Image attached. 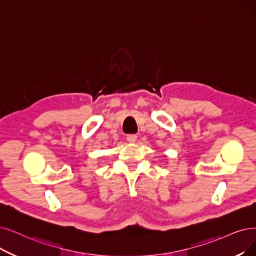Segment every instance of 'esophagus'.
I'll return each instance as SVG.
<instances>
[{
    "label": "esophagus",
    "instance_id": "esophagus-1",
    "mask_svg": "<svg viewBox=\"0 0 256 256\" xmlns=\"http://www.w3.org/2000/svg\"><path fill=\"white\" fill-rule=\"evenodd\" d=\"M136 138H138V136H136V134H128V136H126V140H127L129 142H134L136 140Z\"/></svg>",
    "mask_w": 256,
    "mask_h": 256
}]
</instances>
